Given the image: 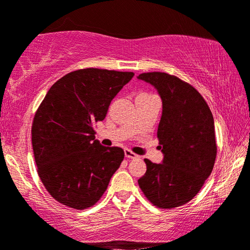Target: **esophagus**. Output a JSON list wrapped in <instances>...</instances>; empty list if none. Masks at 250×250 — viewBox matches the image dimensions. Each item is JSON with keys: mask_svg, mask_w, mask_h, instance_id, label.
<instances>
[{"mask_svg": "<svg viewBox=\"0 0 250 250\" xmlns=\"http://www.w3.org/2000/svg\"><path fill=\"white\" fill-rule=\"evenodd\" d=\"M124 153H125L126 159H137L138 157V155H136L135 153H133L132 151H129V149H125Z\"/></svg>", "mask_w": 250, "mask_h": 250, "instance_id": "34e87169", "label": "esophagus"}]
</instances>
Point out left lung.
I'll return each mask as SVG.
<instances>
[{"mask_svg":"<svg viewBox=\"0 0 250 250\" xmlns=\"http://www.w3.org/2000/svg\"><path fill=\"white\" fill-rule=\"evenodd\" d=\"M162 99L157 128L162 163L145 159L138 186L157 208L172 209L191 201L212 172L217 156L212 113L190 83L165 72L141 74Z\"/></svg>","mask_w":250,"mask_h":250,"instance_id":"obj_1","label":"left lung"}]
</instances>
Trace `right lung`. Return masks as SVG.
I'll return each mask as SVG.
<instances>
[{
	"mask_svg": "<svg viewBox=\"0 0 250 250\" xmlns=\"http://www.w3.org/2000/svg\"><path fill=\"white\" fill-rule=\"evenodd\" d=\"M133 72L86 68L53 83L32 123L34 160L51 197L70 208L94 206L124 160L121 147L95 140V123L106 117L110 102Z\"/></svg>",
	"mask_w": 250,
	"mask_h": 250,
	"instance_id": "obj_1",
	"label": "right lung"
}]
</instances>
